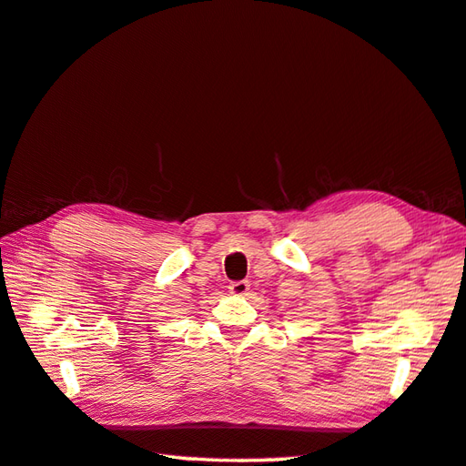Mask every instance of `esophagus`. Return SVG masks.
<instances>
[{"label": "esophagus", "instance_id": "esophagus-1", "mask_svg": "<svg viewBox=\"0 0 466 466\" xmlns=\"http://www.w3.org/2000/svg\"><path fill=\"white\" fill-rule=\"evenodd\" d=\"M229 291L233 293V296H247V291H249V281H231L229 283Z\"/></svg>", "mask_w": 466, "mask_h": 466}]
</instances>
